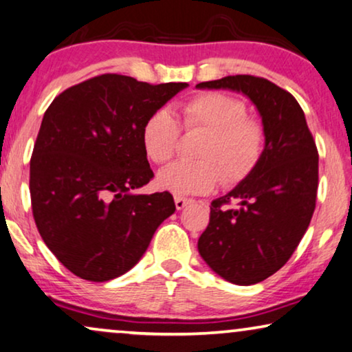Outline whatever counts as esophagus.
I'll use <instances>...</instances> for the list:
<instances>
[{
	"instance_id": "obj_1",
	"label": "esophagus",
	"mask_w": 352,
	"mask_h": 352,
	"mask_svg": "<svg viewBox=\"0 0 352 352\" xmlns=\"http://www.w3.org/2000/svg\"><path fill=\"white\" fill-rule=\"evenodd\" d=\"M173 201H175V208L179 209V210H182L185 208V206H188L191 201L190 199H186V198H182V196H175V198H173Z\"/></svg>"
}]
</instances>
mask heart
Wrapping results in <instances>:
<instances>
[{"instance_id": "b5f03b06", "label": "heart", "mask_w": 352, "mask_h": 352, "mask_svg": "<svg viewBox=\"0 0 352 352\" xmlns=\"http://www.w3.org/2000/svg\"><path fill=\"white\" fill-rule=\"evenodd\" d=\"M186 130H203L201 161H177L162 168L157 185L175 195L209 193L220 184L235 185L246 179L261 161L265 132L259 122L248 119L245 102L223 93H203L182 109ZM180 124L168 107H159L142 130L146 156L156 164L170 161L179 148Z\"/></svg>"}]
</instances>
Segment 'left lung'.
<instances>
[{
	"instance_id": "obj_1",
	"label": "left lung",
	"mask_w": 352,
	"mask_h": 352,
	"mask_svg": "<svg viewBox=\"0 0 352 352\" xmlns=\"http://www.w3.org/2000/svg\"><path fill=\"white\" fill-rule=\"evenodd\" d=\"M199 90L243 93L265 132L261 161L232 191L210 204L198 240L206 264L227 282L259 283L282 269L311 223L318 186V154L306 117L292 93L265 78L228 75ZM236 200L239 206L228 208Z\"/></svg>"
}]
</instances>
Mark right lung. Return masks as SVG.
<instances>
[{
    "label": "right lung",
    "instance_id": "obj_1",
    "mask_svg": "<svg viewBox=\"0 0 352 352\" xmlns=\"http://www.w3.org/2000/svg\"><path fill=\"white\" fill-rule=\"evenodd\" d=\"M186 87L102 74L67 88L46 109L30 159L32 210L45 245L77 277L124 275L175 212L167 191L135 190L154 175L144 122Z\"/></svg>",
    "mask_w": 352,
    "mask_h": 352
}]
</instances>
